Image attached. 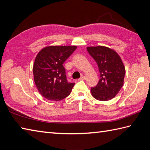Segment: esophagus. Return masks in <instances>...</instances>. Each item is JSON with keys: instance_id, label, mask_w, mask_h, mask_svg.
Segmentation results:
<instances>
[{"instance_id": "34e87169", "label": "esophagus", "mask_w": 150, "mask_h": 150, "mask_svg": "<svg viewBox=\"0 0 150 150\" xmlns=\"http://www.w3.org/2000/svg\"><path fill=\"white\" fill-rule=\"evenodd\" d=\"M85 79H86V77H85V76L82 75V77H81L80 79H79V81H84V80H85Z\"/></svg>"}]
</instances>
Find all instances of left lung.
I'll return each instance as SVG.
<instances>
[{
	"mask_svg": "<svg viewBox=\"0 0 150 150\" xmlns=\"http://www.w3.org/2000/svg\"><path fill=\"white\" fill-rule=\"evenodd\" d=\"M87 51L97 62L100 73L98 84L91 88L92 96L98 100H111L123 86L126 70L122 60L107 47H88Z\"/></svg>",
	"mask_w": 150,
	"mask_h": 150,
	"instance_id": "obj_1",
	"label": "left lung"
}]
</instances>
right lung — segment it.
<instances>
[{
  "instance_id": "right-lung-1",
  "label": "right lung",
  "mask_w": 150,
  "mask_h": 150,
  "mask_svg": "<svg viewBox=\"0 0 150 150\" xmlns=\"http://www.w3.org/2000/svg\"><path fill=\"white\" fill-rule=\"evenodd\" d=\"M76 49L74 46H48L38 53L33 68L34 81L46 99L60 100L71 93L75 83L67 80L63 64Z\"/></svg>"
}]
</instances>
